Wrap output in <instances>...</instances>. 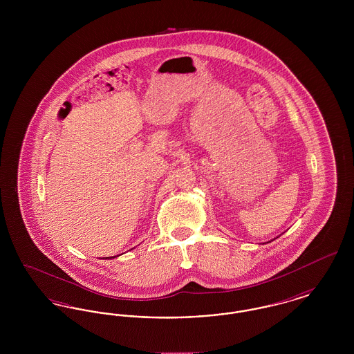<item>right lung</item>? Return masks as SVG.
Returning <instances> with one entry per match:
<instances>
[{
  "instance_id": "obj_1",
  "label": "right lung",
  "mask_w": 354,
  "mask_h": 354,
  "mask_svg": "<svg viewBox=\"0 0 354 354\" xmlns=\"http://www.w3.org/2000/svg\"><path fill=\"white\" fill-rule=\"evenodd\" d=\"M113 257H117V256H113ZM113 257H109V259H113ZM107 259V257H106Z\"/></svg>"
}]
</instances>
